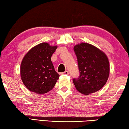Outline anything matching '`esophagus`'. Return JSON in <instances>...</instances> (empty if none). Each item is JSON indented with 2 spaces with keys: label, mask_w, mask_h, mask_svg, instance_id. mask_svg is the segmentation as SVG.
I'll use <instances>...</instances> for the list:
<instances>
[{
  "label": "esophagus",
  "mask_w": 129,
  "mask_h": 129,
  "mask_svg": "<svg viewBox=\"0 0 129 129\" xmlns=\"http://www.w3.org/2000/svg\"><path fill=\"white\" fill-rule=\"evenodd\" d=\"M68 74H69L68 71H65V72H64L61 73H60V75H68Z\"/></svg>",
  "instance_id": "1"
}]
</instances>
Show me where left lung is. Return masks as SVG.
<instances>
[{
  "mask_svg": "<svg viewBox=\"0 0 129 129\" xmlns=\"http://www.w3.org/2000/svg\"><path fill=\"white\" fill-rule=\"evenodd\" d=\"M80 76L74 78L76 89L88 95L100 90L108 81L110 65L106 54L94 45L82 43L75 45Z\"/></svg>",
  "mask_w": 129,
  "mask_h": 129,
  "instance_id": "left-lung-1",
  "label": "left lung"
}]
</instances>
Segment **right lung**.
<instances>
[{"label": "right lung", "instance_id": "add662e5", "mask_svg": "<svg viewBox=\"0 0 129 129\" xmlns=\"http://www.w3.org/2000/svg\"><path fill=\"white\" fill-rule=\"evenodd\" d=\"M57 47L42 43L28 51L20 65V76L28 90L37 94L51 90L59 78L51 61Z\"/></svg>", "mask_w": 129, "mask_h": 129}]
</instances>
